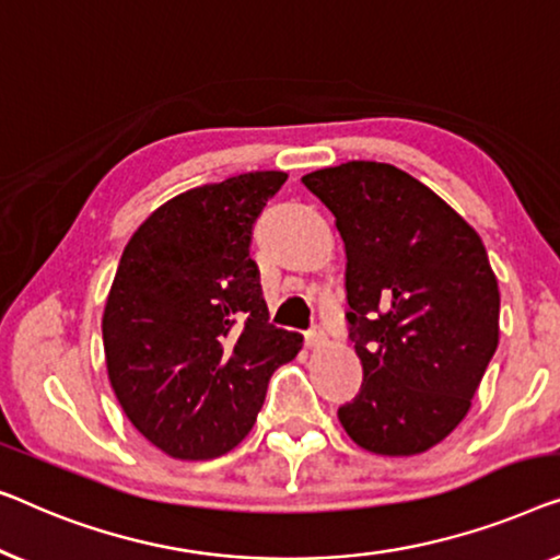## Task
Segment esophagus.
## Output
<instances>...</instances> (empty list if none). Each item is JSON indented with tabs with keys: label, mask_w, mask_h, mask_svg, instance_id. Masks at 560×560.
Returning <instances> with one entry per match:
<instances>
[{
	"label": "esophagus",
	"mask_w": 560,
	"mask_h": 560,
	"mask_svg": "<svg viewBox=\"0 0 560 560\" xmlns=\"http://www.w3.org/2000/svg\"><path fill=\"white\" fill-rule=\"evenodd\" d=\"M304 342H306V348H319V345H325V329H322L319 325H314L310 332H306Z\"/></svg>",
	"instance_id": "obj_1"
}]
</instances>
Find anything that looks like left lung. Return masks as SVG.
<instances>
[{"label": "left lung", "instance_id": "8db88e82", "mask_svg": "<svg viewBox=\"0 0 560 560\" xmlns=\"http://www.w3.org/2000/svg\"><path fill=\"white\" fill-rule=\"evenodd\" d=\"M302 183L335 215L348 256L345 319L362 385L337 419L373 454L427 452L467 416L500 342V289L485 243L393 164L345 162Z\"/></svg>", "mask_w": 560, "mask_h": 560}]
</instances>
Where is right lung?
<instances>
[{"label": "right lung", "instance_id": "obj_1", "mask_svg": "<svg viewBox=\"0 0 560 560\" xmlns=\"http://www.w3.org/2000/svg\"><path fill=\"white\" fill-rule=\"evenodd\" d=\"M287 172H246L156 208L126 243L104 310L108 381L172 459L238 446L302 335L269 325L250 235Z\"/></svg>", "mask_w": 560, "mask_h": 560}]
</instances>
